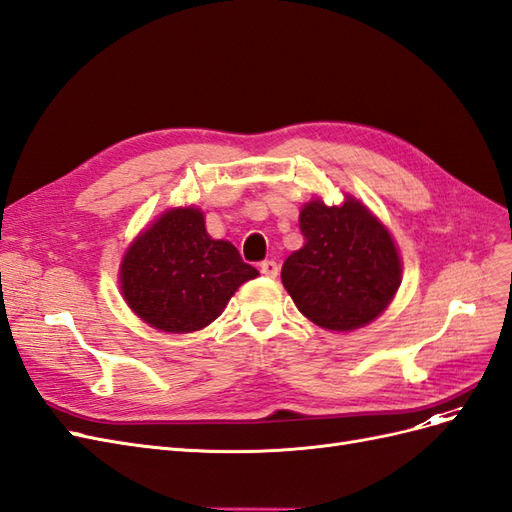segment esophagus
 Listing matches in <instances>:
<instances>
[{"label": "esophagus", "instance_id": "esophagus-1", "mask_svg": "<svg viewBox=\"0 0 512 512\" xmlns=\"http://www.w3.org/2000/svg\"><path fill=\"white\" fill-rule=\"evenodd\" d=\"M260 273L267 277H277V273H280V265H277L275 260H265L260 262Z\"/></svg>", "mask_w": 512, "mask_h": 512}]
</instances>
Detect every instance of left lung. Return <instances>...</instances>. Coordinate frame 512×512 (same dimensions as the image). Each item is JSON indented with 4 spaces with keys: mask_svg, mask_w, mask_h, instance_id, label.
<instances>
[{
    "mask_svg": "<svg viewBox=\"0 0 512 512\" xmlns=\"http://www.w3.org/2000/svg\"><path fill=\"white\" fill-rule=\"evenodd\" d=\"M303 247L282 267V282L299 312L322 329L352 331L374 320L399 288L395 243L359 200L305 205Z\"/></svg>",
    "mask_w": 512,
    "mask_h": 512,
    "instance_id": "left-lung-1",
    "label": "left lung"
}]
</instances>
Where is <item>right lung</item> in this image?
<instances>
[{"label":"right lung","instance_id":"add662e5","mask_svg":"<svg viewBox=\"0 0 512 512\" xmlns=\"http://www.w3.org/2000/svg\"><path fill=\"white\" fill-rule=\"evenodd\" d=\"M121 292L136 316L168 333H190L222 314L258 271L237 247L213 241L198 209H173L138 237L121 262Z\"/></svg>","mask_w":512,"mask_h":512}]
</instances>
